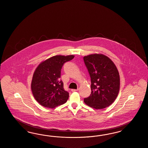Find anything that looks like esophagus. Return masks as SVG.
I'll return each mask as SVG.
<instances>
[{"label": "esophagus", "mask_w": 148, "mask_h": 148, "mask_svg": "<svg viewBox=\"0 0 148 148\" xmlns=\"http://www.w3.org/2000/svg\"><path fill=\"white\" fill-rule=\"evenodd\" d=\"M78 90V88L77 89H71L72 92H76V91H77Z\"/></svg>", "instance_id": "obj_1"}]
</instances>
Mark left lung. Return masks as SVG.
Instances as JSON below:
<instances>
[{"label":"left lung","mask_w":148,"mask_h":148,"mask_svg":"<svg viewBox=\"0 0 148 148\" xmlns=\"http://www.w3.org/2000/svg\"><path fill=\"white\" fill-rule=\"evenodd\" d=\"M84 60L91 82V93L84 102L93 109L106 108L115 100L119 92L117 69L111 59L102 54L84 56Z\"/></svg>","instance_id":"1"}]
</instances>
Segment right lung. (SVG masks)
Wrapping results in <instances>:
<instances>
[{"label": "right lung", "mask_w": 148, "mask_h": 148, "mask_svg": "<svg viewBox=\"0 0 148 148\" xmlns=\"http://www.w3.org/2000/svg\"><path fill=\"white\" fill-rule=\"evenodd\" d=\"M74 55H56L42 62L34 71L31 82L33 95L42 106L55 108L66 103L69 93L63 88L61 71L63 64Z\"/></svg>", "instance_id": "1"}]
</instances>
